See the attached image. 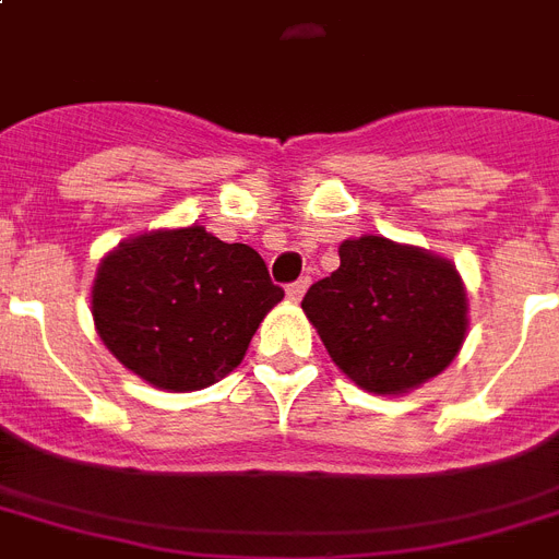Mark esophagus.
Returning <instances> with one entry per match:
<instances>
[{"instance_id": "1", "label": "esophagus", "mask_w": 559, "mask_h": 559, "mask_svg": "<svg viewBox=\"0 0 559 559\" xmlns=\"http://www.w3.org/2000/svg\"><path fill=\"white\" fill-rule=\"evenodd\" d=\"M307 287H310V281H307V278L296 281V284H289V287H287V298H289V301H296V305H298V301L305 298Z\"/></svg>"}]
</instances>
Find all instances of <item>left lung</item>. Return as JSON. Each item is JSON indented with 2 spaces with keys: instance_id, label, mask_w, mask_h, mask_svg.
Listing matches in <instances>:
<instances>
[{
  "instance_id": "left-lung-1",
  "label": "left lung",
  "mask_w": 559,
  "mask_h": 559,
  "mask_svg": "<svg viewBox=\"0 0 559 559\" xmlns=\"http://www.w3.org/2000/svg\"><path fill=\"white\" fill-rule=\"evenodd\" d=\"M301 310L348 380L406 394L459 357L467 287L450 258L382 235L342 240L340 270L307 289Z\"/></svg>"
}]
</instances>
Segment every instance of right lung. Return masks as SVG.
<instances>
[{
    "instance_id": "1",
    "label": "right lung",
    "mask_w": 559,
    "mask_h": 559,
    "mask_svg": "<svg viewBox=\"0 0 559 559\" xmlns=\"http://www.w3.org/2000/svg\"><path fill=\"white\" fill-rule=\"evenodd\" d=\"M90 298L100 342L127 371L159 391H200L243 362L284 289L252 246L193 223L121 240Z\"/></svg>"
}]
</instances>
